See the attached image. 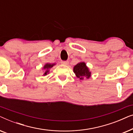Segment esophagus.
I'll list each match as a JSON object with an SVG mask.
<instances>
[{
	"label": "esophagus",
	"instance_id": "esophagus-1",
	"mask_svg": "<svg viewBox=\"0 0 133 133\" xmlns=\"http://www.w3.org/2000/svg\"><path fill=\"white\" fill-rule=\"evenodd\" d=\"M62 63L63 65H68L69 64V62H68V61H62Z\"/></svg>",
	"mask_w": 133,
	"mask_h": 133
}]
</instances>
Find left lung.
Returning a JSON list of instances; mask_svg holds the SVG:
<instances>
[{"mask_svg":"<svg viewBox=\"0 0 133 133\" xmlns=\"http://www.w3.org/2000/svg\"><path fill=\"white\" fill-rule=\"evenodd\" d=\"M73 70L76 76L81 80H83L85 77L88 79L91 76V72L89 71L88 67L84 62L77 63L76 66H74Z\"/></svg>","mask_w":133,"mask_h":133,"instance_id":"8db88e82","label":"left lung"}]
</instances>
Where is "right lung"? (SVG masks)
Here are the masks:
<instances>
[{
	"instance_id": "obj_1",
	"label": "right lung",
	"mask_w": 133,
	"mask_h": 133,
	"mask_svg": "<svg viewBox=\"0 0 133 133\" xmlns=\"http://www.w3.org/2000/svg\"><path fill=\"white\" fill-rule=\"evenodd\" d=\"M55 64H50V63H46V65H45L44 67H43V69L45 70V72L43 75H46L47 74L49 73V71H50V69L52 68V66Z\"/></svg>"
}]
</instances>
